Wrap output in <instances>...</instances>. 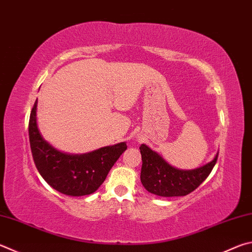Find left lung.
<instances>
[{
  "label": "left lung",
  "mask_w": 252,
  "mask_h": 252,
  "mask_svg": "<svg viewBox=\"0 0 252 252\" xmlns=\"http://www.w3.org/2000/svg\"><path fill=\"white\" fill-rule=\"evenodd\" d=\"M141 183L151 194L162 197L185 196L207 178L217 162L218 153L212 161L194 170H180L172 166L148 145L141 144Z\"/></svg>",
  "instance_id": "1"
}]
</instances>
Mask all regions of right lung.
I'll use <instances>...</instances> for the list:
<instances>
[{"label": "right lung", "mask_w": 252, "mask_h": 252, "mask_svg": "<svg viewBox=\"0 0 252 252\" xmlns=\"http://www.w3.org/2000/svg\"><path fill=\"white\" fill-rule=\"evenodd\" d=\"M36 111L37 100L31 112L29 134L32 154L40 175L62 194L85 196L94 193L126 150V142L84 154L62 152L43 138L37 126Z\"/></svg>", "instance_id": "right-lung-1"}]
</instances>
